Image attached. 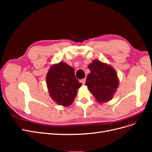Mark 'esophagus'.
<instances>
[{"label":"esophagus","mask_w":152,"mask_h":152,"mask_svg":"<svg viewBox=\"0 0 152 152\" xmlns=\"http://www.w3.org/2000/svg\"><path fill=\"white\" fill-rule=\"evenodd\" d=\"M86 78H84V79L80 80V82L82 84H84L86 83Z\"/></svg>","instance_id":"obj_1"}]
</instances>
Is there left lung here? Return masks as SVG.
<instances>
[{"label":"left lung","mask_w":152,"mask_h":152,"mask_svg":"<svg viewBox=\"0 0 152 152\" xmlns=\"http://www.w3.org/2000/svg\"><path fill=\"white\" fill-rule=\"evenodd\" d=\"M91 70L85 85L99 103L111 100L118 86L117 73L113 68L98 60L89 65Z\"/></svg>","instance_id":"1"}]
</instances>
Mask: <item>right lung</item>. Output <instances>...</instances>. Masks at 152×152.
I'll return each mask as SVG.
<instances>
[{
  "instance_id": "add662e5",
  "label": "right lung",
  "mask_w": 152,
  "mask_h": 152,
  "mask_svg": "<svg viewBox=\"0 0 152 152\" xmlns=\"http://www.w3.org/2000/svg\"><path fill=\"white\" fill-rule=\"evenodd\" d=\"M74 68L60 62L49 70L46 82L50 97L58 104L68 107L71 104L82 84L76 79Z\"/></svg>"
}]
</instances>
